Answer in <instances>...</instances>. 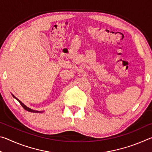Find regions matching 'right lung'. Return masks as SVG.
Returning a JSON list of instances; mask_svg holds the SVG:
<instances>
[{"mask_svg":"<svg viewBox=\"0 0 152 152\" xmlns=\"http://www.w3.org/2000/svg\"><path fill=\"white\" fill-rule=\"evenodd\" d=\"M12 96H13L15 99H16L19 102V103L21 104V106L24 108V109L26 110H27V111H29V112H32V113H42V112H39V111H37V110H33V109H30V108H29V107H27L26 105H25L23 103V102H21V101H20L19 99H17V98H16L15 97L13 94H12Z\"/></svg>","mask_w":152,"mask_h":152,"instance_id":"add662e5","label":"right lung"}]
</instances>
